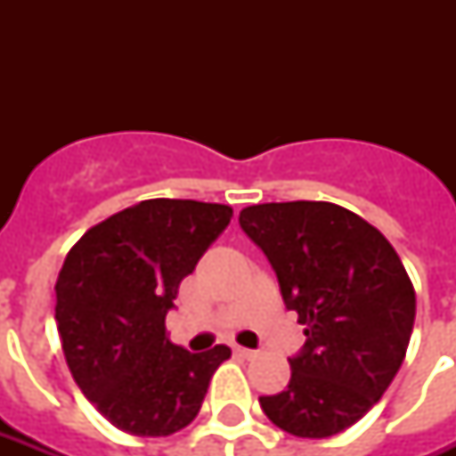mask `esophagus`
Wrapping results in <instances>:
<instances>
[{"label": "esophagus", "instance_id": "34e87169", "mask_svg": "<svg viewBox=\"0 0 456 456\" xmlns=\"http://www.w3.org/2000/svg\"><path fill=\"white\" fill-rule=\"evenodd\" d=\"M234 353L243 357V360H256L257 357V350H250V347H236Z\"/></svg>", "mask_w": 456, "mask_h": 456}]
</instances>
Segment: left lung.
Instances as JSON below:
<instances>
[{
	"instance_id": "1",
	"label": "left lung",
	"mask_w": 456,
	"mask_h": 456,
	"mask_svg": "<svg viewBox=\"0 0 456 456\" xmlns=\"http://www.w3.org/2000/svg\"><path fill=\"white\" fill-rule=\"evenodd\" d=\"M239 224L307 336L286 390L260 407L298 438L346 431L381 400L410 346L417 296L403 260L379 229L326 200L243 208Z\"/></svg>"
}]
</instances>
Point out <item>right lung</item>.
I'll list each match as a JSON object with an SVG mask.
<instances>
[{"label":"right lung","instance_id":"1","mask_svg":"<svg viewBox=\"0 0 456 456\" xmlns=\"http://www.w3.org/2000/svg\"><path fill=\"white\" fill-rule=\"evenodd\" d=\"M220 203L151 199L85 232L56 279V322L75 383L110 424L160 438L199 414L227 346L189 353L165 333L179 284L227 229Z\"/></svg>","mask_w":456,"mask_h":456}]
</instances>
